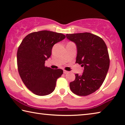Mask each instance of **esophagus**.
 <instances>
[{"mask_svg":"<svg viewBox=\"0 0 125 125\" xmlns=\"http://www.w3.org/2000/svg\"><path fill=\"white\" fill-rule=\"evenodd\" d=\"M63 73H64V74H66V73H68V71H65V70H64V71H63Z\"/></svg>","mask_w":125,"mask_h":125,"instance_id":"34e87169","label":"esophagus"}]
</instances>
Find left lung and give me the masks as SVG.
I'll return each mask as SVG.
<instances>
[{
	"label": "left lung",
	"instance_id": "1",
	"mask_svg": "<svg viewBox=\"0 0 125 125\" xmlns=\"http://www.w3.org/2000/svg\"><path fill=\"white\" fill-rule=\"evenodd\" d=\"M68 40L77 48L76 63L84 67L81 75L75 74V79L69 84L72 92L79 96H87L102 85L110 65L107 46L101 37L89 32L67 34Z\"/></svg>",
	"mask_w": 125,
	"mask_h": 125
}]
</instances>
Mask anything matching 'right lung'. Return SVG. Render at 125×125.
I'll return each instance as SVG.
<instances>
[{
	"label": "right lung",
	"instance_id": "1",
	"mask_svg": "<svg viewBox=\"0 0 125 125\" xmlns=\"http://www.w3.org/2000/svg\"><path fill=\"white\" fill-rule=\"evenodd\" d=\"M65 36L61 33L43 30L29 33L22 40L17 52V65L23 83L33 94L47 95L53 92L57 79L63 73L45 65L54 44Z\"/></svg>",
	"mask_w": 125,
	"mask_h": 125
}]
</instances>
